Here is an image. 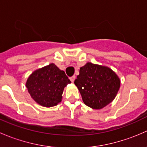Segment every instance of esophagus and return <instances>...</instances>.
<instances>
[{"label": "esophagus", "mask_w": 147, "mask_h": 147, "mask_svg": "<svg viewBox=\"0 0 147 147\" xmlns=\"http://www.w3.org/2000/svg\"><path fill=\"white\" fill-rule=\"evenodd\" d=\"M69 80H70L71 82H73L74 81H75V75H73V76L70 77V78H69Z\"/></svg>", "instance_id": "esophagus-1"}]
</instances>
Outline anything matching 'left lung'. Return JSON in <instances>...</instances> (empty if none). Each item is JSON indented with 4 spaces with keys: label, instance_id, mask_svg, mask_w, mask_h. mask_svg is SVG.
<instances>
[{
    "label": "left lung",
    "instance_id": "left-lung-1",
    "mask_svg": "<svg viewBox=\"0 0 147 147\" xmlns=\"http://www.w3.org/2000/svg\"><path fill=\"white\" fill-rule=\"evenodd\" d=\"M84 103L95 109H100L116 97L120 87L117 75L107 67L87 63L80 67L75 80Z\"/></svg>",
    "mask_w": 147,
    "mask_h": 147
}]
</instances>
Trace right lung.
<instances>
[{"label":"right lung","instance_id":"1","mask_svg":"<svg viewBox=\"0 0 147 147\" xmlns=\"http://www.w3.org/2000/svg\"><path fill=\"white\" fill-rule=\"evenodd\" d=\"M70 82L64 71L52 63L32 72L28 78L26 87L37 103L50 107L61 102L65 87Z\"/></svg>","mask_w":147,"mask_h":147}]
</instances>
